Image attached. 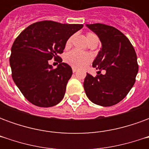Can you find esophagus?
<instances>
[{"label": "esophagus", "instance_id": "1", "mask_svg": "<svg viewBox=\"0 0 149 149\" xmlns=\"http://www.w3.org/2000/svg\"><path fill=\"white\" fill-rule=\"evenodd\" d=\"M77 69L76 68H72V72H77Z\"/></svg>", "mask_w": 149, "mask_h": 149}]
</instances>
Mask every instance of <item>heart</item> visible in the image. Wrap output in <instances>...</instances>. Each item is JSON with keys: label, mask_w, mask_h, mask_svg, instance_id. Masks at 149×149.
<instances>
[{"label": "heart", "mask_w": 149, "mask_h": 149, "mask_svg": "<svg viewBox=\"0 0 149 149\" xmlns=\"http://www.w3.org/2000/svg\"><path fill=\"white\" fill-rule=\"evenodd\" d=\"M94 37H97V36L93 33H88L87 34L88 41ZM72 41V37H69L68 40L66 41V46L68 47L71 45ZM65 61L68 65L72 66L73 68H83L84 66H86L88 64H89V62L92 61V56L88 53L81 52L79 50L75 49V50L69 52L66 55Z\"/></svg>", "instance_id": "b5f03b06"}]
</instances>
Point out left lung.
Segmentation results:
<instances>
[{
    "instance_id": "8db88e82",
    "label": "left lung",
    "mask_w": 149,
    "mask_h": 149,
    "mask_svg": "<svg viewBox=\"0 0 149 149\" xmlns=\"http://www.w3.org/2000/svg\"><path fill=\"white\" fill-rule=\"evenodd\" d=\"M86 26L99 37L101 49L93 62V67L100 71L97 77L87 73L84 91L93 103L112 106L121 101L134 85L138 72L136 54L129 40L116 28L103 24ZM101 70L104 74L100 73Z\"/></svg>"
}]
</instances>
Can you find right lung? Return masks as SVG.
I'll return each instance as SVG.
<instances>
[{
    "label": "right lung",
    "instance_id": "right-lung-1",
    "mask_svg": "<svg viewBox=\"0 0 149 149\" xmlns=\"http://www.w3.org/2000/svg\"><path fill=\"white\" fill-rule=\"evenodd\" d=\"M82 28L81 24L39 21L16 38L9 58L12 77L30 103L48 108L61 101L72 70L68 64L61 63L58 55L63 52L68 38ZM52 58L60 60L56 69L48 64Z\"/></svg>",
    "mask_w": 149,
    "mask_h": 149
}]
</instances>
